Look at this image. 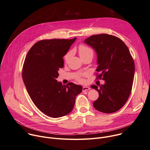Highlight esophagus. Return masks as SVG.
<instances>
[{"instance_id":"obj_1","label":"esophagus","mask_w":150,"mask_h":150,"mask_svg":"<svg viewBox=\"0 0 150 150\" xmlns=\"http://www.w3.org/2000/svg\"><path fill=\"white\" fill-rule=\"evenodd\" d=\"M90 90V88L88 87H82V91H88Z\"/></svg>"}]
</instances>
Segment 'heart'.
Returning a JSON list of instances; mask_svg holds the SVG:
<instances>
[{
	"label": "heart",
	"mask_w": 150,
	"mask_h": 150,
	"mask_svg": "<svg viewBox=\"0 0 150 150\" xmlns=\"http://www.w3.org/2000/svg\"><path fill=\"white\" fill-rule=\"evenodd\" d=\"M78 51H79V56H80V57L81 58H82V57H83L85 56H86L90 55V54L93 55V54H94V51H93V50L91 48H90L88 46L83 45H80L79 46ZM72 51L68 52L65 55V56H64V61H65V62H67L68 60V59H69V57L72 56ZM85 75H86V74H79L76 77V79L79 82H83V79L82 78V76H85Z\"/></svg>",
	"instance_id": "heart-1"
}]
</instances>
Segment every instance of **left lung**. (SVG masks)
<instances>
[{"label":"left lung","mask_w":150,"mask_h":150,"mask_svg":"<svg viewBox=\"0 0 150 150\" xmlns=\"http://www.w3.org/2000/svg\"><path fill=\"white\" fill-rule=\"evenodd\" d=\"M85 43L97 52L100 72L97 79L104 85H93L99 97L93 103L94 108L103 113L118 111L126 103L132 88L135 65L129 49L119 38L107 34L93 35L85 39Z\"/></svg>","instance_id":"obj_1"}]
</instances>
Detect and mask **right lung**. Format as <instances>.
Returning <instances> with one entry per match:
<instances>
[{
    "label": "right lung",
    "mask_w": 150,
    "mask_h": 150,
    "mask_svg": "<svg viewBox=\"0 0 150 150\" xmlns=\"http://www.w3.org/2000/svg\"><path fill=\"white\" fill-rule=\"evenodd\" d=\"M76 38L42 40L28 51L23 68V78L27 92L37 108L54 118L69 114L81 85L69 82L62 85L56 79L63 67V57Z\"/></svg>",
    "instance_id": "1"
}]
</instances>
